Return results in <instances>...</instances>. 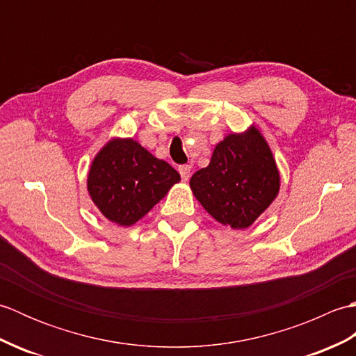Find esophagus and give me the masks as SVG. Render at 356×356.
Wrapping results in <instances>:
<instances>
[{
	"mask_svg": "<svg viewBox=\"0 0 356 356\" xmlns=\"http://www.w3.org/2000/svg\"><path fill=\"white\" fill-rule=\"evenodd\" d=\"M179 172H180V176H182V180H185L186 182V180L191 176V165H180Z\"/></svg>",
	"mask_w": 356,
	"mask_h": 356,
	"instance_id": "obj_1",
	"label": "esophagus"
}]
</instances>
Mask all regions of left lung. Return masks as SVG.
Instances as JSON below:
<instances>
[{
    "instance_id": "8db88e82",
    "label": "left lung",
    "mask_w": 356,
    "mask_h": 356,
    "mask_svg": "<svg viewBox=\"0 0 356 356\" xmlns=\"http://www.w3.org/2000/svg\"><path fill=\"white\" fill-rule=\"evenodd\" d=\"M194 195L217 222L248 228L277 197L280 176L259 130L229 134L216 147L207 168L193 174Z\"/></svg>"
}]
</instances>
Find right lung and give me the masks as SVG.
I'll return each mask as SVG.
<instances>
[{
  "mask_svg": "<svg viewBox=\"0 0 356 356\" xmlns=\"http://www.w3.org/2000/svg\"><path fill=\"white\" fill-rule=\"evenodd\" d=\"M180 180V174L133 139H115L95 157L88 193L101 213L120 226L145 216Z\"/></svg>",
  "mask_w": 356,
  "mask_h": 356,
  "instance_id": "right-lung-1",
  "label": "right lung"
}]
</instances>
